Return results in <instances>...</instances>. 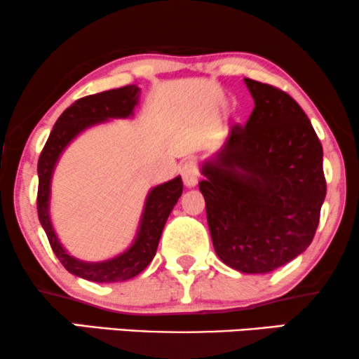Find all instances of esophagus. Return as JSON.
Wrapping results in <instances>:
<instances>
[{
    "instance_id": "esophagus-1",
    "label": "esophagus",
    "mask_w": 359,
    "mask_h": 359,
    "mask_svg": "<svg viewBox=\"0 0 359 359\" xmlns=\"http://www.w3.org/2000/svg\"><path fill=\"white\" fill-rule=\"evenodd\" d=\"M180 175H182L185 187H195V185L198 184V179H201V170H198L197 162H185V164L180 167Z\"/></svg>"
}]
</instances>
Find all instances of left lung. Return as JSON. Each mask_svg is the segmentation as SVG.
<instances>
[{"instance_id": "left-lung-1", "label": "left lung", "mask_w": 359, "mask_h": 359, "mask_svg": "<svg viewBox=\"0 0 359 359\" xmlns=\"http://www.w3.org/2000/svg\"><path fill=\"white\" fill-rule=\"evenodd\" d=\"M255 107L203 162L213 248L243 273H269L303 253L325 202L323 147L303 109L285 90L245 79Z\"/></svg>"}]
</instances>
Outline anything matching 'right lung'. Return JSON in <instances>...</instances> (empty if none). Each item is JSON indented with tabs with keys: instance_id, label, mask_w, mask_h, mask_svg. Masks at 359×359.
<instances>
[{
	"instance_id": "add662e5",
	"label": "right lung",
	"mask_w": 359,
	"mask_h": 359,
	"mask_svg": "<svg viewBox=\"0 0 359 359\" xmlns=\"http://www.w3.org/2000/svg\"><path fill=\"white\" fill-rule=\"evenodd\" d=\"M139 93L140 89L137 86L129 84L119 89L104 90V93L93 94V96L81 97L72 102L59 116L38 161V215L54 255L59 258V262L69 273L81 276L84 280L96 281V283H114V281L134 278L152 262L165 222L179 197L182 195V179L175 177L169 182L157 185L149 192L142 217H140L137 235H135L134 243L126 252L111 260L83 262L66 252L53 229L51 217H49L53 172L59 156L67 147V144L88 127L101 124L109 119H126V117L133 116L134 107L139 102Z\"/></svg>"
}]
</instances>
